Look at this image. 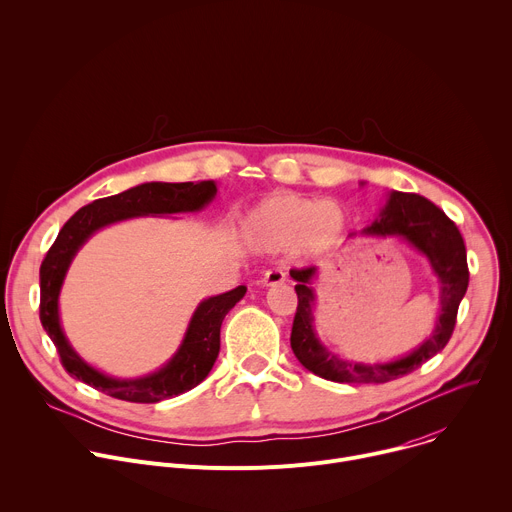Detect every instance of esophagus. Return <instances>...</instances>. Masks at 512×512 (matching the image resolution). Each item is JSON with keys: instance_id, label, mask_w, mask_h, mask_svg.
<instances>
[{"instance_id": "34e87169", "label": "esophagus", "mask_w": 512, "mask_h": 512, "mask_svg": "<svg viewBox=\"0 0 512 512\" xmlns=\"http://www.w3.org/2000/svg\"><path fill=\"white\" fill-rule=\"evenodd\" d=\"M285 283V271L283 269H269L263 275V285L265 287H273V285H281Z\"/></svg>"}]
</instances>
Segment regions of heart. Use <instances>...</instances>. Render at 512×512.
Instances as JSON below:
<instances>
[{
  "instance_id": "heart-1",
  "label": "heart",
  "mask_w": 512,
  "mask_h": 512,
  "mask_svg": "<svg viewBox=\"0 0 512 512\" xmlns=\"http://www.w3.org/2000/svg\"><path fill=\"white\" fill-rule=\"evenodd\" d=\"M346 227V216L338 202L279 194L261 202L247 218V231L269 251L302 247L316 253L336 241Z\"/></svg>"
}]
</instances>
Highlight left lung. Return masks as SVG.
I'll use <instances>...</instances> for the list:
<instances>
[{
  "label": "left lung",
  "instance_id": "obj_1",
  "mask_svg": "<svg viewBox=\"0 0 512 512\" xmlns=\"http://www.w3.org/2000/svg\"><path fill=\"white\" fill-rule=\"evenodd\" d=\"M356 235V233H354ZM350 235V237H354ZM362 237H401L429 259L433 273L440 281V318L435 330L413 352L385 364H369L342 360L318 340L314 330V287L316 267L291 269L296 279L298 310L291 326V350L308 371L334 383H389L415 369L435 356L450 342L458 306L468 289L466 245L458 227L433 202L419 194L391 192L385 208L375 221L362 229Z\"/></svg>",
  "mask_w": 512,
  "mask_h": 512
}]
</instances>
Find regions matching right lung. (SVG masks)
I'll list each match as a JSON object with an SVG mask.
<instances>
[{
	"label": "right lung",
	"instance_id": "obj_1",
	"mask_svg": "<svg viewBox=\"0 0 512 512\" xmlns=\"http://www.w3.org/2000/svg\"><path fill=\"white\" fill-rule=\"evenodd\" d=\"M214 194L216 184L212 180L198 184L148 182L115 196L99 198L68 218L40 265V322L54 342L62 367L68 375L77 377L109 397L131 403H158L182 395L208 377L218 350H221V324L229 310H233L235 304L245 296V285L200 302L178 352L160 371L141 379L107 377L72 350L60 326L58 296L70 261L99 229L127 221L133 216L194 212L204 208Z\"/></svg>",
	"mask_w": 512,
	"mask_h": 512
}]
</instances>
